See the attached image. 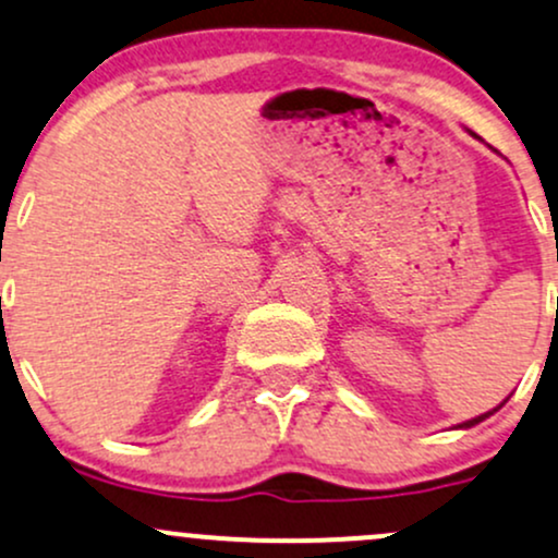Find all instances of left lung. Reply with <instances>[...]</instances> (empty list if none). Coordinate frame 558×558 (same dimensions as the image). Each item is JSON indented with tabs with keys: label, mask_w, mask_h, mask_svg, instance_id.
<instances>
[{
	"label": "left lung",
	"mask_w": 558,
	"mask_h": 558,
	"mask_svg": "<svg viewBox=\"0 0 558 558\" xmlns=\"http://www.w3.org/2000/svg\"><path fill=\"white\" fill-rule=\"evenodd\" d=\"M493 411H496V409H493ZM493 411H487V414H482V416H477V418H469V422H466V424H461V427H474V424H480L482 418H487V416H490Z\"/></svg>",
	"instance_id": "1"
}]
</instances>
